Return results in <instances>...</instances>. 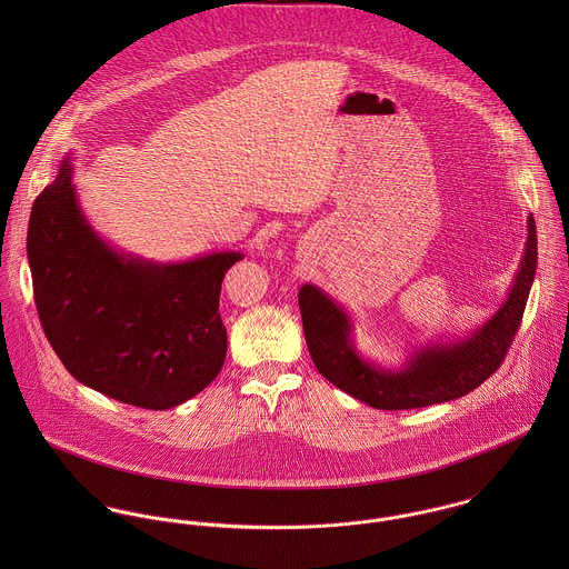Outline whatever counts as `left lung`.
I'll list each match as a JSON object with an SVG mask.
<instances>
[{
	"label": "left lung",
	"mask_w": 569,
	"mask_h": 569,
	"mask_svg": "<svg viewBox=\"0 0 569 569\" xmlns=\"http://www.w3.org/2000/svg\"><path fill=\"white\" fill-rule=\"evenodd\" d=\"M537 271V226L528 217V241L512 289L499 311L458 343L425 346L401 370H386L359 357L343 307L322 289L305 284L298 302L311 359L332 386L377 409H416L460 399L501 366L519 330Z\"/></svg>",
	"instance_id": "1"
}]
</instances>
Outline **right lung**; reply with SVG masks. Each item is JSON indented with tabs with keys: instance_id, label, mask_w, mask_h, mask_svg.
<instances>
[{
	"instance_id": "obj_1",
	"label": "right lung",
	"mask_w": 569,
	"mask_h": 569,
	"mask_svg": "<svg viewBox=\"0 0 569 569\" xmlns=\"http://www.w3.org/2000/svg\"><path fill=\"white\" fill-rule=\"evenodd\" d=\"M241 251L158 264L118 253L87 223L66 158L34 199L28 262L43 332L82 386L127 406L168 409L221 372L219 296Z\"/></svg>"
}]
</instances>
